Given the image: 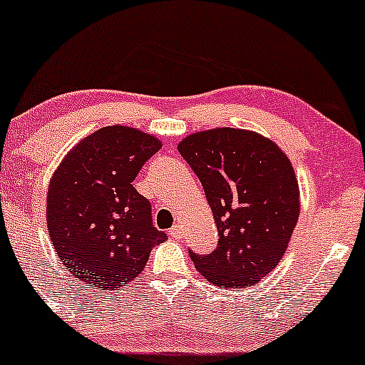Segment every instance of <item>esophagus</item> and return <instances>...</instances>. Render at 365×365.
Segmentation results:
<instances>
[{
    "label": "esophagus",
    "instance_id": "34e87169",
    "mask_svg": "<svg viewBox=\"0 0 365 365\" xmlns=\"http://www.w3.org/2000/svg\"><path fill=\"white\" fill-rule=\"evenodd\" d=\"M170 236H171V238H175V240L182 238V227H180L178 225L171 227V230H170Z\"/></svg>",
    "mask_w": 365,
    "mask_h": 365
}]
</instances>
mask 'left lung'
Returning <instances> with one entry per match:
<instances>
[{"label": "left lung", "instance_id": "left-lung-1", "mask_svg": "<svg viewBox=\"0 0 365 365\" xmlns=\"http://www.w3.org/2000/svg\"><path fill=\"white\" fill-rule=\"evenodd\" d=\"M204 187L219 241L209 255L190 252L202 277L217 287L257 284L277 267L299 217L296 173L274 140L219 127L178 144Z\"/></svg>", "mask_w": 365, "mask_h": 365}]
</instances>
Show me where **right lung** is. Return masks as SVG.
Here are the masks:
<instances>
[{
  "instance_id": "obj_1",
  "label": "right lung",
  "mask_w": 365,
  "mask_h": 365,
  "mask_svg": "<svg viewBox=\"0 0 365 365\" xmlns=\"http://www.w3.org/2000/svg\"><path fill=\"white\" fill-rule=\"evenodd\" d=\"M160 149L155 135L108 125L81 139L57 166L46 217L52 247L73 277L103 291L122 287L166 240L153 226L149 200L133 187Z\"/></svg>"
}]
</instances>
